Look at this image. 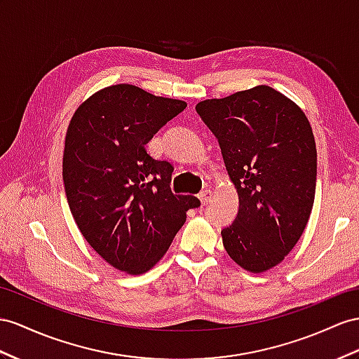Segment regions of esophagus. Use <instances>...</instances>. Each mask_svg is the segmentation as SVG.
<instances>
[{
    "label": "esophagus",
    "mask_w": 359,
    "mask_h": 359,
    "mask_svg": "<svg viewBox=\"0 0 359 359\" xmlns=\"http://www.w3.org/2000/svg\"><path fill=\"white\" fill-rule=\"evenodd\" d=\"M210 196H212V191H210V189L201 191L200 194H198V198H200V201H201V205H208L209 201H210Z\"/></svg>",
    "instance_id": "34e87169"
}]
</instances>
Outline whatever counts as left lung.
<instances>
[{"label": "left lung", "mask_w": 359, "mask_h": 359, "mask_svg": "<svg viewBox=\"0 0 359 359\" xmlns=\"http://www.w3.org/2000/svg\"><path fill=\"white\" fill-rule=\"evenodd\" d=\"M197 114L215 135L240 198L222 231L229 256L262 273L283 261L314 205L317 150L306 115L270 86L200 101Z\"/></svg>", "instance_id": "left-lung-1"}]
</instances>
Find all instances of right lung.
Masks as SVG:
<instances>
[{
    "label": "right lung",
    "instance_id": "right-lung-1",
    "mask_svg": "<svg viewBox=\"0 0 359 359\" xmlns=\"http://www.w3.org/2000/svg\"><path fill=\"white\" fill-rule=\"evenodd\" d=\"M187 107L133 85L95 92L71 123L63 183L81 235L101 258L128 274L149 271L167 253L194 196L171 191L174 167L145 145Z\"/></svg>",
    "mask_w": 359,
    "mask_h": 359
}]
</instances>
